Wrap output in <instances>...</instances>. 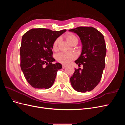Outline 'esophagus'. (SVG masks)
<instances>
[{
  "label": "esophagus",
  "mask_w": 125,
  "mask_h": 125,
  "mask_svg": "<svg viewBox=\"0 0 125 125\" xmlns=\"http://www.w3.org/2000/svg\"><path fill=\"white\" fill-rule=\"evenodd\" d=\"M67 67V66L66 65H62V68L63 69H64V68H66Z\"/></svg>",
  "instance_id": "obj_1"
}]
</instances>
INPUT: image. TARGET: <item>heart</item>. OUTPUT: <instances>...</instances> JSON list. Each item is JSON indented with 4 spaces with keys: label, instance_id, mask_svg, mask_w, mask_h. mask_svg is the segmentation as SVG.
<instances>
[{
    "label": "heart",
    "instance_id": "1",
    "mask_svg": "<svg viewBox=\"0 0 125 125\" xmlns=\"http://www.w3.org/2000/svg\"><path fill=\"white\" fill-rule=\"evenodd\" d=\"M66 39L69 42L72 44L75 41H78V38L73 34L68 33L66 36ZM60 39L57 38L55 40L52 45V49L55 51H56L58 49V45ZM75 58H76V55L73 52H60L56 56V59L60 63L62 64L69 63L73 61Z\"/></svg>",
    "mask_w": 125,
    "mask_h": 125
}]
</instances>
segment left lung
Returning a JSON list of instances; mask_svg holds the SVG:
<instances>
[{
    "label": "left lung",
    "instance_id": "left-lung-1",
    "mask_svg": "<svg viewBox=\"0 0 125 125\" xmlns=\"http://www.w3.org/2000/svg\"><path fill=\"white\" fill-rule=\"evenodd\" d=\"M79 36L82 45L81 54L74 62L83 68L75 69L70 78L73 88L77 91H90L99 83L105 67L106 47L104 36L93 27L80 26L70 29Z\"/></svg>",
    "mask_w": 125,
    "mask_h": 125
}]
</instances>
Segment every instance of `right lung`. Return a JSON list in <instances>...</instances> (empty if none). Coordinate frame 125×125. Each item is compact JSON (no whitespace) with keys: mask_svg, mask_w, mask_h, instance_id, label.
<instances>
[{"mask_svg":"<svg viewBox=\"0 0 125 125\" xmlns=\"http://www.w3.org/2000/svg\"><path fill=\"white\" fill-rule=\"evenodd\" d=\"M66 31L44 28L32 29L22 36L20 47V67L29 83L35 89L51 88L62 65L52 57V45Z\"/></svg>","mask_w":125,"mask_h":125,"instance_id":"add662e5","label":"right lung"}]
</instances>
